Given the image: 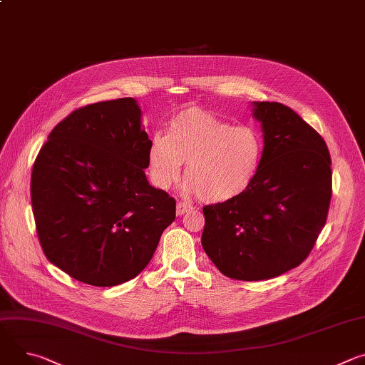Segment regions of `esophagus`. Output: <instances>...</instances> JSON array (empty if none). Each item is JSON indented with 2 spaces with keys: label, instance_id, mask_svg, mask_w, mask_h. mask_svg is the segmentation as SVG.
Listing matches in <instances>:
<instances>
[{
  "label": "esophagus",
  "instance_id": "1",
  "mask_svg": "<svg viewBox=\"0 0 365 365\" xmlns=\"http://www.w3.org/2000/svg\"><path fill=\"white\" fill-rule=\"evenodd\" d=\"M192 210H193V206L187 205L185 202H178V205H176V214L178 215H185L186 212H189Z\"/></svg>",
  "mask_w": 365,
  "mask_h": 365
}]
</instances>
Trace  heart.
I'll use <instances>...</instances> for the list:
<instances>
[{
	"mask_svg": "<svg viewBox=\"0 0 365 365\" xmlns=\"http://www.w3.org/2000/svg\"><path fill=\"white\" fill-rule=\"evenodd\" d=\"M264 155V138L252 125L231 123L197 107L175 114L168 135L154 134L148 173L159 189L176 185L185 170V190L210 203L242 196L254 183Z\"/></svg>",
	"mask_w": 365,
	"mask_h": 365,
	"instance_id": "b5f03b06",
	"label": "heart"
}]
</instances>
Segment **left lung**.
I'll use <instances>...</instances> for the list:
<instances>
[{"mask_svg":"<svg viewBox=\"0 0 365 365\" xmlns=\"http://www.w3.org/2000/svg\"><path fill=\"white\" fill-rule=\"evenodd\" d=\"M264 155L240 197L203 206L202 247L234 280L277 277L300 266L325 227L331 155L321 134L280 102H254Z\"/></svg>","mask_w":365,"mask_h":365,"instance_id":"left-lung-1","label":"left lung"}]
</instances>
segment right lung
<instances>
[{"label":"right lung","mask_w":365,"mask_h":365,"mask_svg":"<svg viewBox=\"0 0 365 365\" xmlns=\"http://www.w3.org/2000/svg\"><path fill=\"white\" fill-rule=\"evenodd\" d=\"M47 138L30 186L44 255L91 286L134 279L176 217V200L145 178L151 140L135 99L75 110Z\"/></svg>","instance_id":"add662e5"}]
</instances>
